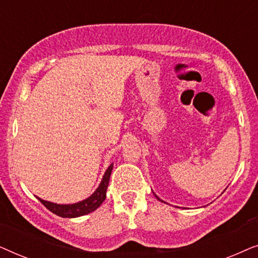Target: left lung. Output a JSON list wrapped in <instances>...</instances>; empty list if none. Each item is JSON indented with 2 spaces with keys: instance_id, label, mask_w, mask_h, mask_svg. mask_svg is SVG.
Listing matches in <instances>:
<instances>
[{
  "instance_id": "8db88e82",
  "label": "left lung",
  "mask_w": 258,
  "mask_h": 258,
  "mask_svg": "<svg viewBox=\"0 0 258 258\" xmlns=\"http://www.w3.org/2000/svg\"><path fill=\"white\" fill-rule=\"evenodd\" d=\"M156 197H157V196H156ZM157 199H158V197H157ZM158 200H160V199H158ZM160 201H161V200H160Z\"/></svg>"
}]
</instances>
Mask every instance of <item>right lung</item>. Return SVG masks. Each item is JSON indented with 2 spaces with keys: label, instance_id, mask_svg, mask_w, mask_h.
<instances>
[{
  "label": "right lung",
  "instance_id": "add662e5",
  "mask_svg": "<svg viewBox=\"0 0 258 258\" xmlns=\"http://www.w3.org/2000/svg\"><path fill=\"white\" fill-rule=\"evenodd\" d=\"M111 170H112V163L109 165L107 171L104 172V176L103 178H102L101 184L96 189V191H95L90 197H88L87 200L82 201V202H79L75 204H56V203L48 202V201H44L42 199H38V197L37 199L45 208H47L48 210H50L52 214L57 215V216L68 217V218L83 216V215H87L91 213V211L96 210L97 208L103 203V201L105 200V192H107L109 179H110Z\"/></svg>",
  "mask_w": 258,
  "mask_h": 258
}]
</instances>
